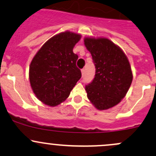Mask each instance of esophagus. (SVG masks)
Wrapping results in <instances>:
<instances>
[{
  "mask_svg": "<svg viewBox=\"0 0 156 156\" xmlns=\"http://www.w3.org/2000/svg\"><path fill=\"white\" fill-rule=\"evenodd\" d=\"M84 73H85V69H81V75H84Z\"/></svg>",
  "mask_w": 156,
  "mask_h": 156,
  "instance_id": "1",
  "label": "esophagus"
}]
</instances>
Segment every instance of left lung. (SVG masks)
<instances>
[{
    "label": "left lung",
    "instance_id": "obj_1",
    "mask_svg": "<svg viewBox=\"0 0 156 156\" xmlns=\"http://www.w3.org/2000/svg\"><path fill=\"white\" fill-rule=\"evenodd\" d=\"M83 42L96 66L94 79L85 87L87 98L98 110L109 109L120 102L130 87L133 78L130 63L110 39L85 37Z\"/></svg>",
    "mask_w": 156,
    "mask_h": 156
}]
</instances>
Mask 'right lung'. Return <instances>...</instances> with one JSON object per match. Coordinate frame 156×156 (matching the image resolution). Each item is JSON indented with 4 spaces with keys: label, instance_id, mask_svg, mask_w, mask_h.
I'll list each match as a JSON object with an SVG mask.
<instances>
[{
    "label": "right lung",
    "instance_id": "add662e5",
    "mask_svg": "<svg viewBox=\"0 0 156 156\" xmlns=\"http://www.w3.org/2000/svg\"><path fill=\"white\" fill-rule=\"evenodd\" d=\"M78 34L65 31L49 39L37 51L29 68V79L37 99L55 107L64 101L81 78L76 66L78 56L74 54Z\"/></svg>",
    "mask_w": 156,
    "mask_h": 156
}]
</instances>
